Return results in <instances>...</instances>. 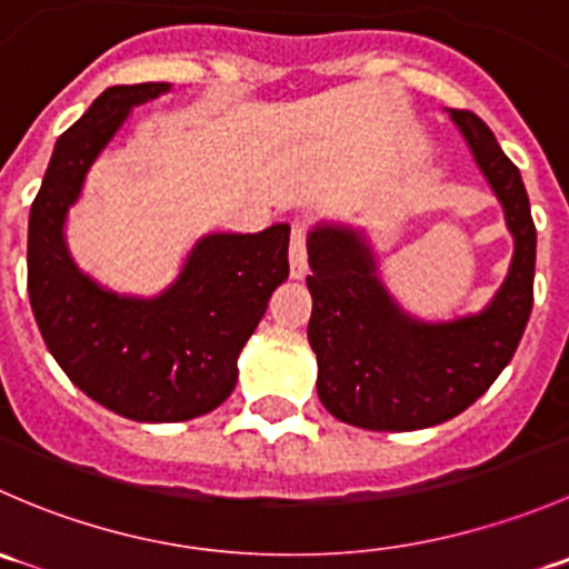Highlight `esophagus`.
<instances>
[{
	"instance_id": "1",
	"label": "esophagus",
	"mask_w": 569,
	"mask_h": 569,
	"mask_svg": "<svg viewBox=\"0 0 569 569\" xmlns=\"http://www.w3.org/2000/svg\"><path fill=\"white\" fill-rule=\"evenodd\" d=\"M308 222L295 220L291 226V244H289V261H291V278H306L308 272Z\"/></svg>"
}]
</instances>
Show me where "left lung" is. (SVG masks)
<instances>
[{
	"mask_svg": "<svg viewBox=\"0 0 569 569\" xmlns=\"http://www.w3.org/2000/svg\"><path fill=\"white\" fill-rule=\"evenodd\" d=\"M449 114L503 206L515 237L509 274L481 313L427 325L396 306L360 233L313 228L308 341L319 363L317 391L321 405L352 427L410 432L460 416L496 382L529 325L537 228L523 178L479 114Z\"/></svg>",
	"mask_w": 569,
	"mask_h": 569,
	"instance_id": "obj_1",
	"label": "left lung"
}]
</instances>
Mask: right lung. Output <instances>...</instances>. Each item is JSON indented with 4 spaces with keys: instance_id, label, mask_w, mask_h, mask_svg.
Returning a JSON list of instances; mask_svg holds the SVG:
<instances>
[{
    "instance_id": "right-lung-1",
    "label": "right lung",
    "mask_w": 569,
    "mask_h": 569,
    "mask_svg": "<svg viewBox=\"0 0 569 569\" xmlns=\"http://www.w3.org/2000/svg\"><path fill=\"white\" fill-rule=\"evenodd\" d=\"M168 82L114 84L57 140L27 239V289L46 347L68 380L131 421H189L237 388V360L272 291L289 278L286 222L261 233H211L151 300L118 297L82 274L62 226L84 176L131 107Z\"/></svg>"
}]
</instances>
